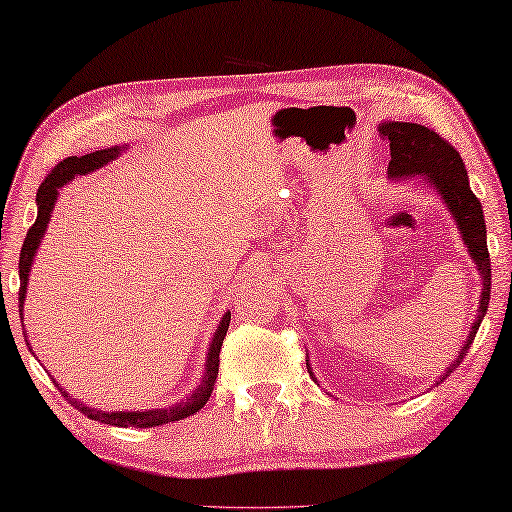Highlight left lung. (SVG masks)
Here are the masks:
<instances>
[{
  "instance_id": "obj_1",
  "label": "left lung",
  "mask_w": 512,
  "mask_h": 512,
  "mask_svg": "<svg viewBox=\"0 0 512 512\" xmlns=\"http://www.w3.org/2000/svg\"><path fill=\"white\" fill-rule=\"evenodd\" d=\"M379 133L383 140L390 142V177L401 179L410 177V174H424V181L440 192L451 215L456 217L469 254H472L474 263L479 265L483 276L479 320L474 322L472 331H469L467 345L460 349L458 360L451 365V370H456V365L467 356V349L472 345L476 331H479L490 301V254L488 242H485V217L481 201L474 195L472 188H469L463 158H460L454 145L442 138L438 131L413 122H388L381 124ZM451 370L442 374L440 381H445Z\"/></svg>"
}]
</instances>
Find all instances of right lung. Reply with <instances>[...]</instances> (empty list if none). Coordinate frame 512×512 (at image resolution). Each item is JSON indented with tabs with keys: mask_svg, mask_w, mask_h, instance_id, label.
I'll use <instances>...</instances> for the list:
<instances>
[{
	"mask_svg": "<svg viewBox=\"0 0 512 512\" xmlns=\"http://www.w3.org/2000/svg\"><path fill=\"white\" fill-rule=\"evenodd\" d=\"M120 154V149L113 147V149H99V152H90L86 156H70L65 158V161L58 163L56 167L49 170V174L45 177V181L40 183L38 188V217L36 222L31 224V229L27 231V238H24V245L20 251V297H18V304H20V320H22V311H24V292H27V281H29V270H31V261H33V254H36V249L40 245V240H43V233L47 229V222H49V215H52V208H54V201L58 195V188H63L67 181H70L74 174H88L92 170H99V167L111 163L113 158ZM229 322H231V315L226 313L222 317L220 326H217L215 331V338L211 342V351H208V363H206V374H204V381H201L199 388L192 392L190 397H186L181 401V404L172 406V408H156V410H147V413H102V410H92L81 406L79 401H72L67 397V392L63 388L61 395L70 401L74 408H79L83 415H88L90 420H102L104 424H115V426H136V429H149V426H161L167 422H179L183 417H190L195 415L199 408H204V404L208 399H211V392L215 388V381H217V372H220V351H222V342H224V335L229 331ZM24 326V324H22ZM24 340H27V335H24Z\"/></svg>",
	"mask_w": 512,
	"mask_h": 512,
	"instance_id": "right-lung-1",
	"label": "right lung"
}]
</instances>
